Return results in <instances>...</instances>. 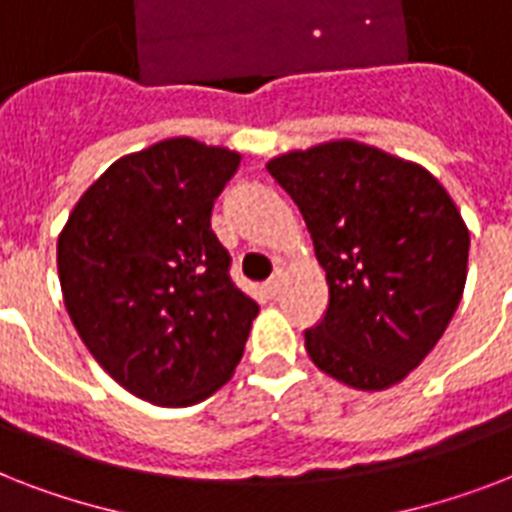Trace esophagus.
I'll return each mask as SVG.
<instances>
[{
    "instance_id": "esophagus-1",
    "label": "esophagus",
    "mask_w": 512,
    "mask_h": 512,
    "mask_svg": "<svg viewBox=\"0 0 512 512\" xmlns=\"http://www.w3.org/2000/svg\"><path fill=\"white\" fill-rule=\"evenodd\" d=\"M281 284H284V273L276 271L271 276V279L265 281V289H268V295H276V292H279V289H281Z\"/></svg>"
}]
</instances>
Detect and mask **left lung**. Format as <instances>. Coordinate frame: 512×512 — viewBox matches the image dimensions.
I'll return each instance as SVG.
<instances>
[{
  "mask_svg": "<svg viewBox=\"0 0 512 512\" xmlns=\"http://www.w3.org/2000/svg\"><path fill=\"white\" fill-rule=\"evenodd\" d=\"M300 209L327 271L329 308L305 329L321 372L385 390L436 348L462 300L470 233L425 167L358 140L265 164Z\"/></svg>",
  "mask_w": 512,
  "mask_h": 512,
  "instance_id": "1",
  "label": "left lung"
}]
</instances>
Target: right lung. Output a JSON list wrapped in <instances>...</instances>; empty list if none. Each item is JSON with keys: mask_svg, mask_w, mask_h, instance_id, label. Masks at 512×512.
<instances>
[{"mask_svg": "<svg viewBox=\"0 0 512 512\" xmlns=\"http://www.w3.org/2000/svg\"><path fill=\"white\" fill-rule=\"evenodd\" d=\"M241 154L193 138L122 156L58 236L63 303L92 358L132 396L191 406L231 380L260 305L228 276L212 207Z\"/></svg>", "mask_w": 512, "mask_h": 512, "instance_id": "obj_1", "label": "right lung"}]
</instances>
